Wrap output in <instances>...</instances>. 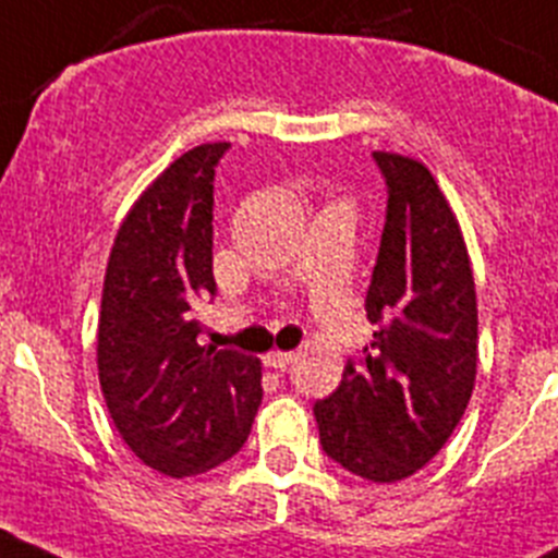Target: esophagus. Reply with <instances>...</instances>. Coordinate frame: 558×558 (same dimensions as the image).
I'll return each mask as SVG.
<instances>
[{"label": "esophagus", "instance_id": "1", "mask_svg": "<svg viewBox=\"0 0 558 558\" xmlns=\"http://www.w3.org/2000/svg\"><path fill=\"white\" fill-rule=\"evenodd\" d=\"M294 359H298V353H291V350H275V353L267 355V364L283 373L286 366L294 364Z\"/></svg>", "mask_w": 558, "mask_h": 558}]
</instances>
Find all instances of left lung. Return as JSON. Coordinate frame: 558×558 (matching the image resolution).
Returning a JSON list of instances; mask_svg holds the SVG:
<instances>
[{"instance_id":"left-lung-1","label":"left lung","mask_w":558,"mask_h":558,"mask_svg":"<svg viewBox=\"0 0 558 558\" xmlns=\"http://www.w3.org/2000/svg\"><path fill=\"white\" fill-rule=\"evenodd\" d=\"M375 160L389 185L366 291L378 330L314 416L336 464L395 484L423 470L464 416L478 373V300L464 233L430 169L386 149Z\"/></svg>"}]
</instances>
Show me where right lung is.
<instances>
[{
	"mask_svg": "<svg viewBox=\"0 0 558 558\" xmlns=\"http://www.w3.org/2000/svg\"><path fill=\"white\" fill-rule=\"evenodd\" d=\"M228 142L174 158L124 214L110 247L97 369L119 436L169 478L242 450L260 405V361L199 344L194 305L214 280V169Z\"/></svg>",
	"mask_w": 558,
	"mask_h": 558,
	"instance_id": "obj_1",
	"label": "right lung"
}]
</instances>
